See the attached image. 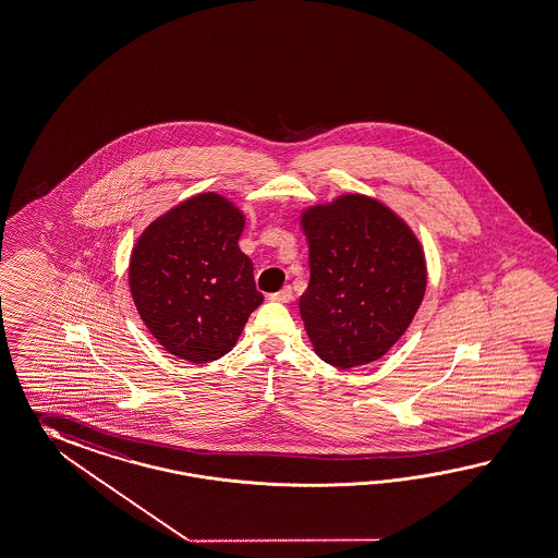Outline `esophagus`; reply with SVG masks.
I'll return each instance as SVG.
<instances>
[{
	"label": "esophagus",
	"instance_id": "obj_1",
	"mask_svg": "<svg viewBox=\"0 0 558 558\" xmlns=\"http://www.w3.org/2000/svg\"><path fill=\"white\" fill-rule=\"evenodd\" d=\"M270 299H272L274 302H290V300L294 299V294H292V288H290V286H284L280 292H276Z\"/></svg>",
	"mask_w": 558,
	"mask_h": 558
}]
</instances>
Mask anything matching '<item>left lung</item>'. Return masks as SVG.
Returning <instances> with one entry per match:
<instances>
[{
  "mask_svg": "<svg viewBox=\"0 0 558 558\" xmlns=\"http://www.w3.org/2000/svg\"><path fill=\"white\" fill-rule=\"evenodd\" d=\"M311 282L300 316L328 365L359 367L403 337L422 304L427 268L408 223L367 195H340L302 214Z\"/></svg>",
  "mask_w": 558,
  "mask_h": 558,
  "instance_id": "left-lung-1",
  "label": "left lung"
}]
</instances>
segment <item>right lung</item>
Returning <instances> with one entry per match:
<instances>
[{"label":"right lung","instance_id":"1","mask_svg":"<svg viewBox=\"0 0 558 558\" xmlns=\"http://www.w3.org/2000/svg\"><path fill=\"white\" fill-rule=\"evenodd\" d=\"M244 214L199 193L155 219L136 240L129 286L150 335L190 363L230 353L262 304L254 264L240 250Z\"/></svg>","mask_w":558,"mask_h":558}]
</instances>
